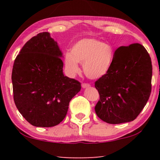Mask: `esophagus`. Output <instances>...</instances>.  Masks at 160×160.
<instances>
[{"mask_svg": "<svg viewBox=\"0 0 160 160\" xmlns=\"http://www.w3.org/2000/svg\"><path fill=\"white\" fill-rule=\"evenodd\" d=\"M82 88H90V85H89V84H88V83H82Z\"/></svg>", "mask_w": 160, "mask_h": 160, "instance_id": "34e87169", "label": "esophagus"}]
</instances>
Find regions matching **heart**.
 <instances>
[{
  "label": "heart",
  "instance_id": "heart-1",
  "mask_svg": "<svg viewBox=\"0 0 160 160\" xmlns=\"http://www.w3.org/2000/svg\"><path fill=\"white\" fill-rule=\"evenodd\" d=\"M113 58L114 51L112 46L95 39H84L74 44L71 53H66L64 64L67 72L71 76L80 72L79 63L82 64L87 77L97 80L108 73Z\"/></svg>",
  "mask_w": 160,
  "mask_h": 160
}]
</instances>
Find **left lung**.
Returning a JSON list of instances; mask_svg holds the SVG:
<instances>
[{
  "label": "left lung",
  "mask_w": 160,
  "mask_h": 160,
  "mask_svg": "<svg viewBox=\"0 0 160 160\" xmlns=\"http://www.w3.org/2000/svg\"><path fill=\"white\" fill-rule=\"evenodd\" d=\"M152 75L150 56L142 45L118 48L109 71L95 82L100 97L94 108L97 116L111 124L133 121L150 97Z\"/></svg>",
  "instance_id": "left-lung-1"
}]
</instances>
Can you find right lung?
<instances>
[{"instance_id": "add662e5", "label": "right lung", "mask_w": 160, "mask_h": 160, "mask_svg": "<svg viewBox=\"0 0 160 160\" xmlns=\"http://www.w3.org/2000/svg\"><path fill=\"white\" fill-rule=\"evenodd\" d=\"M63 53L48 32L29 40L16 57L12 72L16 107L32 126L60 123L69 102L79 92L80 82L65 76Z\"/></svg>"}]
</instances>
